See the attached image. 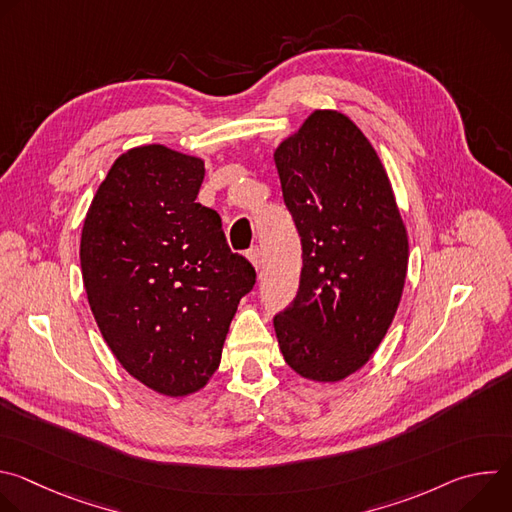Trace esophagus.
<instances>
[{"mask_svg":"<svg viewBox=\"0 0 512 512\" xmlns=\"http://www.w3.org/2000/svg\"><path fill=\"white\" fill-rule=\"evenodd\" d=\"M247 257H249V261L253 263L255 271L259 273V271H261V267H263V257H261L259 247H251V249H249V253H247Z\"/></svg>","mask_w":512,"mask_h":512,"instance_id":"obj_1","label":"esophagus"}]
</instances>
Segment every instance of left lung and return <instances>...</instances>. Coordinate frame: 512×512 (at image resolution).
I'll return each instance as SVG.
<instances>
[{
  "label": "left lung",
  "mask_w": 512,
  "mask_h": 512,
  "mask_svg": "<svg viewBox=\"0 0 512 512\" xmlns=\"http://www.w3.org/2000/svg\"><path fill=\"white\" fill-rule=\"evenodd\" d=\"M302 237L296 300L273 318L300 377L336 383L362 369L401 302L409 241L371 141L344 113L316 109L273 154Z\"/></svg>",
  "instance_id": "8db88e82"
}]
</instances>
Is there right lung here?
<instances>
[{
  "instance_id": "right-lung-1",
  "label": "right lung",
  "mask_w": 512,
  "mask_h": 512,
  "mask_svg": "<svg viewBox=\"0 0 512 512\" xmlns=\"http://www.w3.org/2000/svg\"><path fill=\"white\" fill-rule=\"evenodd\" d=\"M204 162L166 145L121 154L85 216L81 269L97 326L139 383L166 397L200 391L221 364L253 265L221 216L196 202Z\"/></svg>"
}]
</instances>
